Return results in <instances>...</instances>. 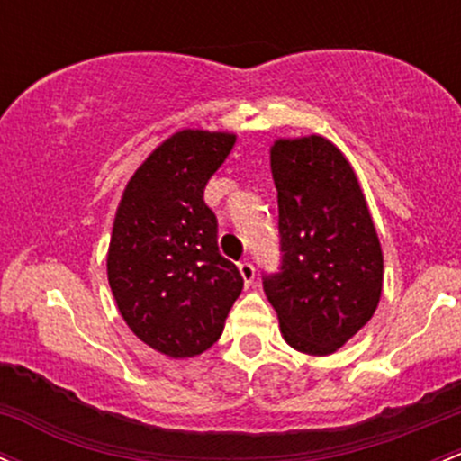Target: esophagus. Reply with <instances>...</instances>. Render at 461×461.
I'll use <instances>...</instances> for the list:
<instances>
[{
    "mask_svg": "<svg viewBox=\"0 0 461 461\" xmlns=\"http://www.w3.org/2000/svg\"><path fill=\"white\" fill-rule=\"evenodd\" d=\"M239 271H240V276H242V280H245V285L249 286L251 282H254V277H256V269H254V265H251V262H240L239 265Z\"/></svg>",
    "mask_w": 461,
    "mask_h": 461,
    "instance_id": "obj_1",
    "label": "esophagus"
}]
</instances>
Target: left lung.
<instances>
[{
    "mask_svg": "<svg viewBox=\"0 0 461 461\" xmlns=\"http://www.w3.org/2000/svg\"><path fill=\"white\" fill-rule=\"evenodd\" d=\"M280 271L262 276L285 341L332 354L376 311L383 251L350 161L321 135L276 140Z\"/></svg>",
    "mask_w": 461,
    "mask_h": 461,
    "instance_id": "left-lung-1",
    "label": "left lung"
}]
</instances>
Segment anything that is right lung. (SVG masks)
<instances>
[{
  "mask_svg": "<svg viewBox=\"0 0 461 461\" xmlns=\"http://www.w3.org/2000/svg\"><path fill=\"white\" fill-rule=\"evenodd\" d=\"M234 133L184 129L146 157L113 221L107 276L120 315L146 346L188 358L219 341L242 291L221 256L219 221L203 190L234 149Z\"/></svg>",
  "mask_w": 461,
  "mask_h": 461,
  "instance_id": "add662e5",
  "label": "right lung"
}]
</instances>
